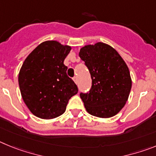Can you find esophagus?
Returning <instances> with one entry per match:
<instances>
[{"label": "esophagus", "instance_id": "34e87169", "mask_svg": "<svg viewBox=\"0 0 156 156\" xmlns=\"http://www.w3.org/2000/svg\"><path fill=\"white\" fill-rule=\"evenodd\" d=\"M73 80H74V82L76 83H77V77L76 76H75L73 78Z\"/></svg>", "mask_w": 156, "mask_h": 156}]
</instances>
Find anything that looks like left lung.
I'll list each match as a JSON object with an SVG mask.
<instances>
[{
    "instance_id": "8db88e82",
    "label": "left lung",
    "mask_w": 156,
    "mask_h": 156,
    "mask_svg": "<svg viewBox=\"0 0 156 156\" xmlns=\"http://www.w3.org/2000/svg\"><path fill=\"white\" fill-rule=\"evenodd\" d=\"M79 56L92 79L90 91L80 93L87 112L99 118L114 116L124 107L131 90L126 62L112 47L102 42L85 45Z\"/></svg>"
}]
</instances>
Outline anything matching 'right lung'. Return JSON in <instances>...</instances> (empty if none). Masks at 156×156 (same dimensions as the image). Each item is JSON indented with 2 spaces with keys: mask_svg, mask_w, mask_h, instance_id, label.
I'll list each match as a JSON object with an SVG mask.
<instances>
[{
  "mask_svg": "<svg viewBox=\"0 0 156 156\" xmlns=\"http://www.w3.org/2000/svg\"><path fill=\"white\" fill-rule=\"evenodd\" d=\"M71 47L56 41L41 43L25 59L19 73L22 98L32 113L51 119L62 115L78 88L66 74L64 60Z\"/></svg>",
  "mask_w": 156,
  "mask_h": 156,
  "instance_id": "add662e5",
  "label": "right lung"
}]
</instances>
